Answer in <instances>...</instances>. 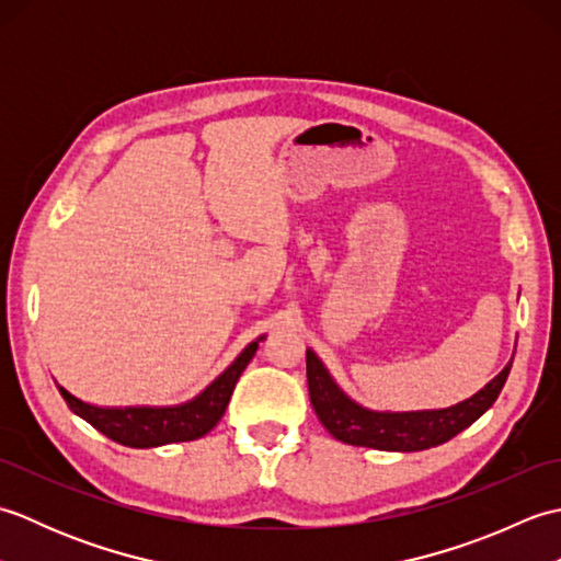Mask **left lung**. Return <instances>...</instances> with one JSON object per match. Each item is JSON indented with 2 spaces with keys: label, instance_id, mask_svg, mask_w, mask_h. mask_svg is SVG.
<instances>
[{
  "label": "left lung",
  "instance_id": "left-lung-1",
  "mask_svg": "<svg viewBox=\"0 0 561 561\" xmlns=\"http://www.w3.org/2000/svg\"><path fill=\"white\" fill-rule=\"evenodd\" d=\"M511 371V362L494 376L480 392L446 410H420V412H376L366 410L344 392L335 378L330 376L325 364L318 359L313 350H306V376L308 396L328 432L342 444L366 446L378 450H424L446 444L462 428L492 408L502 392Z\"/></svg>",
  "mask_w": 561,
  "mask_h": 561
}]
</instances>
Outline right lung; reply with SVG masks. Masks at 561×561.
Here are the masks:
<instances>
[{
	"label": "right lung",
	"mask_w": 561,
	"mask_h": 561,
	"mask_svg": "<svg viewBox=\"0 0 561 561\" xmlns=\"http://www.w3.org/2000/svg\"><path fill=\"white\" fill-rule=\"evenodd\" d=\"M262 340L265 337L250 342L221 376L214 378L197 398L183 404H169V408H149V404H141V408H99V404L75 398L62 386H57V390L71 412L81 416L83 422H89L93 428H99L103 436H108L115 444L129 448H157L178 444V440H195L209 434L224 416L238 378L255 356L257 342Z\"/></svg>",
	"instance_id": "add662e5"
}]
</instances>
